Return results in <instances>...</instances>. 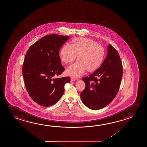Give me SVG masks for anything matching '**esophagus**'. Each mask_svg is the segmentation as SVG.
<instances>
[{
    "instance_id": "1",
    "label": "esophagus",
    "mask_w": 147,
    "mask_h": 147,
    "mask_svg": "<svg viewBox=\"0 0 147 147\" xmlns=\"http://www.w3.org/2000/svg\"><path fill=\"white\" fill-rule=\"evenodd\" d=\"M70 80H71V82H74V81L76 80V79L74 78H73V77H71Z\"/></svg>"
}]
</instances>
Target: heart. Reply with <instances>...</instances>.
I'll use <instances>...</instances> for the list:
<instances>
[{"label":"heart","instance_id":"1","mask_svg":"<svg viewBox=\"0 0 147 147\" xmlns=\"http://www.w3.org/2000/svg\"><path fill=\"white\" fill-rule=\"evenodd\" d=\"M71 45H65L60 51V58L65 63L77 61L66 70L67 75L78 77L85 70L91 72L98 69L104 61L105 49L91 39L78 37L71 41Z\"/></svg>","mask_w":147,"mask_h":147}]
</instances>
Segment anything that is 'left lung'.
I'll return each instance as SVG.
<instances>
[{
  "mask_svg": "<svg viewBox=\"0 0 147 147\" xmlns=\"http://www.w3.org/2000/svg\"><path fill=\"white\" fill-rule=\"evenodd\" d=\"M123 77V65L117 50L108 47L105 60L97 70L84 77L86 88L80 94L82 102L92 110L103 108L118 93Z\"/></svg>",
  "mask_w": 147,
  "mask_h": 147,
  "instance_id": "left-lung-1",
  "label": "left lung"
}]
</instances>
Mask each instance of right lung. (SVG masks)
<instances>
[{
	"label": "right lung",
	"instance_id": "add662e5",
	"mask_svg": "<svg viewBox=\"0 0 147 147\" xmlns=\"http://www.w3.org/2000/svg\"><path fill=\"white\" fill-rule=\"evenodd\" d=\"M69 37L57 34L44 36L27 51L22 66L25 86L31 98L43 107L55 104L63 96L70 77L54 78L65 71L59 49Z\"/></svg>",
	"mask_w": 147,
	"mask_h": 147
}]
</instances>
